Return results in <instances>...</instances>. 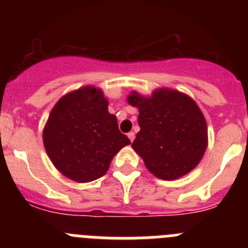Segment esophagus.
Segmentation results:
<instances>
[{"label": "esophagus", "mask_w": 248, "mask_h": 248, "mask_svg": "<svg viewBox=\"0 0 248 248\" xmlns=\"http://www.w3.org/2000/svg\"><path fill=\"white\" fill-rule=\"evenodd\" d=\"M127 136H128V138H129V140H131V141H133L134 138H136V134H134V132H129Z\"/></svg>", "instance_id": "esophagus-1"}]
</instances>
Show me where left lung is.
Wrapping results in <instances>:
<instances>
[{"instance_id": "left-lung-1", "label": "left lung", "mask_w": 248, "mask_h": 248, "mask_svg": "<svg viewBox=\"0 0 248 248\" xmlns=\"http://www.w3.org/2000/svg\"><path fill=\"white\" fill-rule=\"evenodd\" d=\"M128 102L139 109L140 131L132 147L152 174L175 180L196 168L207 146V127L193 99L159 89L150 98L133 92Z\"/></svg>"}]
</instances>
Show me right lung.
Instances as JSON below:
<instances>
[{
    "label": "right lung",
    "instance_id": "add662e5",
    "mask_svg": "<svg viewBox=\"0 0 248 248\" xmlns=\"http://www.w3.org/2000/svg\"><path fill=\"white\" fill-rule=\"evenodd\" d=\"M46 151L64 176L90 182L108 171L110 161L131 144L120 132L101 90L87 86L62 97L43 132Z\"/></svg>",
    "mask_w": 248,
    "mask_h": 248
}]
</instances>
